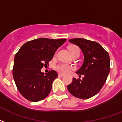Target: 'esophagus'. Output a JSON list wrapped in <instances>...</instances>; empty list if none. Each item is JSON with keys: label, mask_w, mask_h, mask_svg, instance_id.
I'll return each mask as SVG.
<instances>
[{"label": "esophagus", "mask_w": 122, "mask_h": 122, "mask_svg": "<svg viewBox=\"0 0 122 122\" xmlns=\"http://www.w3.org/2000/svg\"><path fill=\"white\" fill-rule=\"evenodd\" d=\"M63 76H64V75L61 74V73H59V74H58V77H63Z\"/></svg>", "instance_id": "esophagus-1"}]
</instances>
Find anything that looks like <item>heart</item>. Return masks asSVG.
<instances>
[{"label": "heart", "instance_id": "obj_1", "mask_svg": "<svg viewBox=\"0 0 122 122\" xmlns=\"http://www.w3.org/2000/svg\"><path fill=\"white\" fill-rule=\"evenodd\" d=\"M69 50L71 55H73L76 51H79V48L76 46H70ZM73 69V68L71 66L68 65V64H66V63H60V64L56 65V70L58 72L62 73V74H67V73H70L71 70H72Z\"/></svg>", "mask_w": 122, "mask_h": 122}]
</instances>
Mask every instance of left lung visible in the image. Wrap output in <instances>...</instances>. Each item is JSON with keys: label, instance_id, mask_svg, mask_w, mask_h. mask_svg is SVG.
Masks as SVG:
<instances>
[{"label": "left lung", "instance_id": "1", "mask_svg": "<svg viewBox=\"0 0 122 122\" xmlns=\"http://www.w3.org/2000/svg\"><path fill=\"white\" fill-rule=\"evenodd\" d=\"M77 45L84 54L82 66L76 71L82 79L73 78L67 89L73 96L88 99L100 92L110 71V58L108 52L99 43L83 38L69 40Z\"/></svg>", "mask_w": 122, "mask_h": 122}]
</instances>
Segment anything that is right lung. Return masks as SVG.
Masks as SVG:
<instances>
[{
    "instance_id": "obj_1",
    "label": "right lung",
    "mask_w": 122,
    "mask_h": 122,
    "mask_svg": "<svg viewBox=\"0 0 122 122\" xmlns=\"http://www.w3.org/2000/svg\"><path fill=\"white\" fill-rule=\"evenodd\" d=\"M66 40L36 39L24 43L16 54L13 76L18 90L26 99L38 102L49 95L57 73L53 70L45 73L41 69L49 65L56 51Z\"/></svg>"
}]
</instances>
